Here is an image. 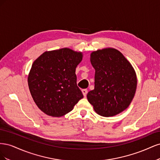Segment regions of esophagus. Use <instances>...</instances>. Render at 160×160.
Returning <instances> with one entry per match:
<instances>
[{
    "mask_svg": "<svg viewBox=\"0 0 160 160\" xmlns=\"http://www.w3.org/2000/svg\"><path fill=\"white\" fill-rule=\"evenodd\" d=\"M88 90H87L86 89H82V93H83L84 97L85 98V97L87 96V94H88Z\"/></svg>",
    "mask_w": 160,
    "mask_h": 160,
    "instance_id": "esophagus-1",
    "label": "esophagus"
}]
</instances>
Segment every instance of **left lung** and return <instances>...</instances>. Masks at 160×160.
Returning <instances> with one entry per match:
<instances>
[{
  "instance_id": "left-lung-1",
  "label": "left lung",
  "mask_w": 160,
  "mask_h": 160,
  "mask_svg": "<svg viewBox=\"0 0 160 160\" xmlns=\"http://www.w3.org/2000/svg\"><path fill=\"white\" fill-rule=\"evenodd\" d=\"M95 70V88L87 95L95 112L111 117L130 105L137 88V77L130 62L118 50L106 48L91 52Z\"/></svg>"
}]
</instances>
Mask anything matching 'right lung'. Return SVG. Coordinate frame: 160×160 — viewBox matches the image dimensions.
I'll list each match as a JSON object with an SVG mask.
<instances>
[{
	"label": "right lung",
	"mask_w": 160,
	"mask_h": 160,
	"mask_svg": "<svg viewBox=\"0 0 160 160\" xmlns=\"http://www.w3.org/2000/svg\"><path fill=\"white\" fill-rule=\"evenodd\" d=\"M82 58L81 52L62 48L43 52L34 61L28 85L34 101L42 112L61 117L83 98L75 74Z\"/></svg>",
	"instance_id": "right-lung-1"
}]
</instances>
